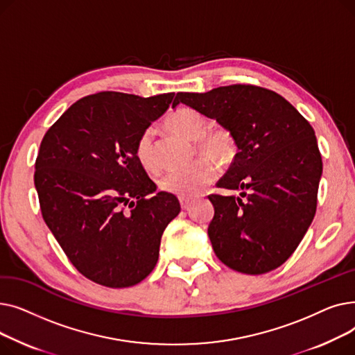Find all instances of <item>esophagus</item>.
<instances>
[{
  "mask_svg": "<svg viewBox=\"0 0 355 355\" xmlns=\"http://www.w3.org/2000/svg\"><path fill=\"white\" fill-rule=\"evenodd\" d=\"M191 202H193V200H190V198H180V204H181L182 210H187L191 206Z\"/></svg>",
  "mask_w": 355,
  "mask_h": 355,
  "instance_id": "esophagus-1",
  "label": "esophagus"
}]
</instances>
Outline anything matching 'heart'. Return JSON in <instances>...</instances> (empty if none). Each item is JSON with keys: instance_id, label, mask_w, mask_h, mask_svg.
Listing matches in <instances>:
<instances>
[{"instance_id": "obj_1", "label": "heart", "mask_w": 355, "mask_h": 355, "mask_svg": "<svg viewBox=\"0 0 355 355\" xmlns=\"http://www.w3.org/2000/svg\"><path fill=\"white\" fill-rule=\"evenodd\" d=\"M174 132L189 141H196L197 153L201 157L189 168L168 171L159 178V189L178 198H193L200 196L220 173L218 162H227L234 155V139L225 128H209L207 119L198 110L182 107L166 121ZM154 134L145 129L135 144V157L146 171H155L158 162L153 146Z\"/></svg>"}]
</instances>
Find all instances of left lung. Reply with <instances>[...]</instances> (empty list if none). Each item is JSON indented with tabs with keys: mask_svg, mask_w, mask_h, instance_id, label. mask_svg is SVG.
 <instances>
[{
	"mask_svg": "<svg viewBox=\"0 0 355 355\" xmlns=\"http://www.w3.org/2000/svg\"><path fill=\"white\" fill-rule=\"evenodd\" d=\"M216 119L232 134L237 154L209 196L214 217L209 237L216 256L233 270L268 273L300 246L316 211L322 158L309 122L276 92L230 85L206 93L180 92L173 102Z\"/></svg>",
	"mask_w": 355,
	"mask_h": 355,
	"instance_id": "left-lung-1",
	"label": "left lung"
}]
</instances>
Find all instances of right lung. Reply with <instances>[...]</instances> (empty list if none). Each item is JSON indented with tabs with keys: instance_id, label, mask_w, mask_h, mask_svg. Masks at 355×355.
<instances>
[{
	"instance_id": "right-lung-1",
	"label": "right lung",
	"mask_w": 355,
	"mask_h": 355,
	"mask_svg": "<svg viewBox=\"0 0 355 355\" xmlns=\"http://www.w3.org/2000/svg\"><path fill=\"white\" fill-rule=\"evenodd\" d=\"M175 93L101 92L73 103L46 132L34 185L42 216L71 265L107 288L139 284L181 210L135 157V144Z\"/></svg>"
}]
</instances>
